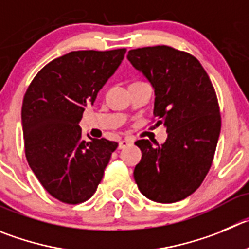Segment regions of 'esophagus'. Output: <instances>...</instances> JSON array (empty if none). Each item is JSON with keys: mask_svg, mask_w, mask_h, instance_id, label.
<instances>
[{"mask_svg": "<svg viewBox=\"0 0 249 249\" xmlns=\"http://www.w3.org/2000/svg\"><path fill=\"white\" fill-rule=\"evenodd\" d=\"M131 143H132V140H127V139H125V140H122L119 142V148L122 150V148H125L126 146L131 145Z\"/></svg>", "mask_w": 249, "mask_h": 249, "instance_id": "obj_1", "label": "esophagus"}]
</instances>
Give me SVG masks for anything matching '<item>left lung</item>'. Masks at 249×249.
<instances>
[{"mask_svg": "<svg viewBox=\"0 0 249 249\" xmlns=\"http://www.w3.org/2000/svg\"><path fill=\"white\" fill-rule=\"evenodd\" d=\"M127 60L155 88L157 125L166 142L138 140L142 152L134 178L140 192L156 203H176L200 187L215 155L221 129L215 88L196 57L167 45L130 50Z\"/></svg>", "mask_w": 249, "mask_h": 249, "instance_id": "1", "label": "left lung"}]
</instances>
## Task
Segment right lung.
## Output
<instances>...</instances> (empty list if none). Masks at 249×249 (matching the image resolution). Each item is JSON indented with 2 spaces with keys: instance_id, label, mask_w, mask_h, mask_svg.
<instances>
[{
  "instance_id": "1",
  "label": "right lung",
  "mask_w": 249,
  "mask_h": 249,
  "mask_svg": "<svg viewBox=\"0 0 249 249\" xmlns=\"http://www.w3.org/2000/svg\"><path fill=\"white\" fill-rule=\"evenodd\" d=\"M125 53V48L71 51L45 65L25 92V157L44 189L62 203L88 200L117 150L118 142L104 138L83 140L78 123Z\"/></svg>"
}]
</instances>
